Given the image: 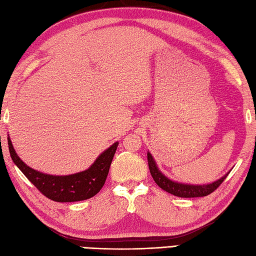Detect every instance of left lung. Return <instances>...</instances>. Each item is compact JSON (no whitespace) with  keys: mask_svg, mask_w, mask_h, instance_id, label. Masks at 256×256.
<instances>
[{"mask_svg":"<svg viewBox=\"0 0 256 256\" xmlns=\"http://www.w3.org/2000/svg\"><path fill=\"white\" fill-rule=\"evenodd\" d=\"M148 162L150 175L153 177L155 182L158 184V187H160L162 190H165L167 192L182 198H194V197H204V196H208L211 192H214V190L224 182L226 176L229 175V172H228L226 175L220 178L219 180L209 184H179V182L170 180V179H168L164 174H162L160 172V170L156 166L155 160H153V157H152L150 153H148Z\"/></svg>","mask_w":256,"mask_h":256,"instance_id":"1","label":"left lung"}]
</instances>
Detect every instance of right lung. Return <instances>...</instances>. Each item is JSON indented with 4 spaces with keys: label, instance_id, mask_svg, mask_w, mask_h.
Returning <instances> with one entry per match:
<instances>
[{
    "label": "right lung",
    "instance_id": "1",
    "mask_svg": "<svg viewBox=\"0 0 256 256\" xmlns=\"http://www.w3.org/2000/svg\"><path fill=\"white\" fill-rule=\"evenodd\" d=\"M8 150L15 165L24 174L26 178L52 201L57 202H74L94 197L104 184L113 156L118 143H114L98 157L89 170L69 176L46 175L28 167L16 154L10 138Z\"/></svg>",
    "mask_w": 256,
    "mask_h": 256
}]
</instances>
